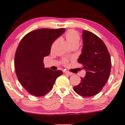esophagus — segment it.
<instances>
[{
  "label": "esophagus",
  "mask_w": 125,
  "mask_h": 125,
  "mask_svg": "<svg viewBox=\"0 0 125 125\" xmlns=\"http://www.w3.org/2000/svg\"><path fill=\"white\" fill-rule=\"evenodd\" d=\"M64 73H65V74H66L69 75V76H72V75L73 74V73H71V72H69V71H64Z\"/></svg>",
  "instance_id": "obj_1"
}]
</instances>
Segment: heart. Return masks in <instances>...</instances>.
I'll return each instance as SVG.
<instances>
[{
  "label": "heart",
  "mask_w": 125,
  "mask_h": 125,
  "mask_svg": "<svg viewBox=\"0 0 125 125\" xmlns=\"http://www.w3.org/2000/svg\"><path fill=\"white\" fill-rule=\"evenodd\" d=\"M66 41L72 47H78L80 41V36L79 33L74 30H69L66 32L65 35ZM60 39H57L53 42L52 45H51V50L53 51L56 47H57L58 44L60 42ZM64 62H67L66 60H64Z\"/></svg>",
  "instance_id": "obj_1"
}]
</instances>
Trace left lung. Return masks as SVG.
<instances>
[{
  "mask_svg": "<svg viewBox=\"0 0 125 125\" xmlns=\"http://www.w3.org/2000/svg\"><path fill=\"white\" fill-rule=\"evenodd\" d=\"M83 41L78 62L83 66L86 74L73 89L82 96L91 97L98 94L106 83L111 71V59L106 46L95 34L83 30Z\"/></svg>",
  "mask_w": 125,
  "mask_h": 125,
  "instance_id": "left-lung-1",
  "label": "left lung"
}]
</instances>
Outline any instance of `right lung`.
Segmentation results:
<instances>
[{
    "label": "right lung",
    "instance_id": "obj_1",
    "mask_svg": "<svg viewBox=\"0 0 125 125\" xmlns=\"http://www.w3.org/2000/svg\"><path fill=\"white\" fill-rule=\"evenodd\" d=\"M65 31L64 28L39 29L27 34L19 44L15 56L18 80L31 94L42 97L52 89L62 72L45 68L43 59L51 52L53 42Z\"/></svg>",
    "mask_w": 125,
    "mask_h": 125
}]
</instances>
